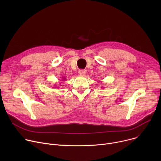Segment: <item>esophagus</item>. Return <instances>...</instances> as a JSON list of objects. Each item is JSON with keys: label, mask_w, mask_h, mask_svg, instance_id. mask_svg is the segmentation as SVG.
<instances>
[{"label": "esophagus", "mask_w": 161, "mask_h": 161, "mask_svg": "<svg viewBox=\"0 0 161 161\" xmlns=\"http://www.w3.org/2000/svg\"><path fill=\"white\" fill-rule=\"evenodd\" d=\"M78 73L81 75H84L86 74V70L85 69H80V70H79Z\"/></svg>", "instance_id": "obj_1"}]
</instances>
